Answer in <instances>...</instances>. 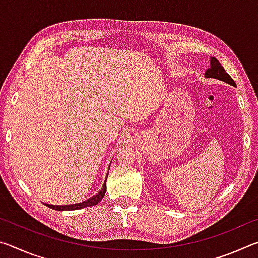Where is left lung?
<instances>
[{
	"label": "left lung",
	"mask_w": 258,
	"mask_h": 258,
	"mask_svg": "<svg viewBox=\"0 0 258 258\" xmlns=\"http://www.w3.org/2000/svg\"><path fill=\"white\" fill-rule=\"evenodd\" d=\"M205 77L216 78V80L223 81L230 85L235 86L234 81L231 78L229 74L225 72V69L220 62H218V60L216 58H211V67L205 72Z\"/></svg>",
	"instance_id": "left-lung-1"
}]
</instances>
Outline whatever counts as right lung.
<instances>
[{"label": "right lung", "instance_id": "right-lung-1", "mask_svg": "<svg viewBox=\"0 0 258 258\" xmlns=\"http://www.w3.org/2000/svg\"><path fill=\"white\" fill-rule=\"evenodd\" d=\"M107 177H108V174H107ZM107 177H106V181H107ZM106 181H104V183H103L102 189L100 190L97 195L92 196V197L84 200V202H82V203L72 204V205H49V204H44V205H46L47 207H50L52 209H55V211H75V209H81V208L94 206V205H97L98 203L101 202L103 196L106 195V190H107Z\"/></svg>", "mask_w": 258, "mask_h": 258}]
</instances>
